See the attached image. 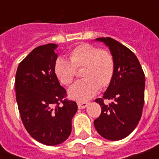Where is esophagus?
Here are the masks:
<instances>
[{
	"instance_id": "34e87169",
	"label": "esophagus",
	"mask_w": 159,
	"mask_h": 159,
	"mask_svg": "<svg viewBox=\"0 0 159 159\" xmlns=\"http://www.w3.org/2000/svg\"><path fill=\"white\" fill-rule=\"evenodd\" d=\"M88 106L87 102H77V106L79 109H84Z\"/></svg>"
}]
</instances>
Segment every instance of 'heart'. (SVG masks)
<instances>
[{
    "label": "heart",
    "mask_w": 159,
    "mask_h": 159,
    "mask_svg": "<svg viewBox=\"0 0 159 159\" xmlns=\"http://www.w3.org/2000/svg\"><path fill=\"white\" fill-rule=\"evenodd\" d=\"M69 59L58 57L54 63V74L62 84L69 85L75 77L76 69L83 67L84 79L79 80L67 92L69 98L85 102L92 98L98 88L108 86L113 77V56L106 50L89 43L77 46L69 53Z\"/></svg>",
    "instance_id": "b5f03b06"
}]
</instances>
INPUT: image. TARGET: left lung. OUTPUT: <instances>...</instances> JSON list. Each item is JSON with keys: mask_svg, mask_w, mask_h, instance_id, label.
Segmentation results:
<instances>
[{"mask_svg": "<svg viewBox=\"0 0 159 159\" xmlns=\"http://www.w3.org/2000/svg\"><path fill=\"white\" fill-rule=\"evenodd\" d=\"M111 51L115 69L109 87L102 98L95 100L102 106L101 116L94 120L100 135L109 140H120L135 129L144 103L145 77L135 54L110 37L97 38ZM105 99H111L106 104Z\"/></svg>", "mask_w": 159, "mask_h": 159, "instance_id": "left-lung-1", "label": "left lung"}]
</instances>
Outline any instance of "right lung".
<instances>
[{
	"label": "right lung",
	"mask_w": 159,
	"mask_h": 159,
	"mask_svg": "<svg viewBox=\"0 0 159 159\" xmlns=\"http://www.w3.org/2000/svg\"><path fill=\"white\" fill-rule=\"evenodd\" d=\"M55 43L39 46L19 64L16 75V102L26 130L39 143L57 145L69 137L75 102L64 99L66 90L54 74Z\"/></svg>",
	"instance_id": "obj_1"
}]
</instances>
